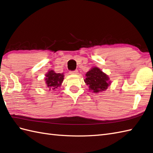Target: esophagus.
<instances>
[{
	"label": "esophagus",
	"mask_w": 153,
	"mask_h": 153,
	"mask_svg": "<svg viewBox=\"0 0 153 153\" xmlns=\"http://www.w3.org/2000/svg\"><path fill=\"white\" fill-rule=\"evenodd\" d=\"M70 74H78V71H77V70H74V71H70Z\"/></svg>",
	"instance_id": "34e87169"
}]
</instances>
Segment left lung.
Instances as JSON below:
<instances>
[{
	"label": "left lung",
	"instance_id": "left-lung-1",
	"mask_svg": "<svg viewBox=\"0 0 153 153\" xmlns=\"http://www.w3.org/2000/svg\"><path fill=\"white\" fill-rule=\"evenodd\" d=\"M108 80V76L95 67L87 72L86 78L84 79L85 83L89 85V89L95 93L106 90L110 84Z\"/></svg>",
	"mask_w": 153,
	"mask_h": 153
}]
</instances>
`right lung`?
<instances>
[{"label": "right lung", "mask_w": 153, "mask_h": 153, "mask_svg": "<svg viewBox=\"0 0 153 153\" xmlns=\"http://www.w3.org/2000/svg\"><path fill=\"white\" fill-rule=\"evenodd\" d=\"M47 85L51 90L56 89L60 87L64 80V75L62 74H56L53 70H51L46 74Z\"/></svg>", "instance_id": "obj_1"}]
</instances>
